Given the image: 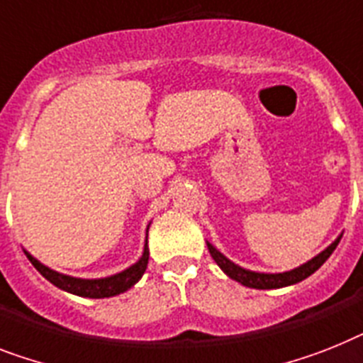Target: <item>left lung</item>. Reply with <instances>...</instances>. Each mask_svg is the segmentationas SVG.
I'll return each instance as SVG.
<instances>
[{
  "label": "left lung",
  "instance_id": "obj_1",
  "mask_svg": "<svg viewBox=\"0 0 363 363\" xmlns=\"http://www.w3.org/2000/svg\"><path fill=\"white\" fill-rule=\"evenodd\" d=\"M341 235L336 239V241L332 242L330 247H326L321 254H317L315 257H311L310 262L302 263L301 267L291 269V271H286V272H256V271H248V269H242L239 265H235L233 262H230L228 257L220 254L217 248L208 242V248H209V254L211 257L215 259L218 267L223 269L226 274H228L232 280L235 282L242 284V286L247 287H254V289H278V287H286V286H293V284H298L302 282L304 278H308L310 274L317 271V269L321 267L323 263L330 257V254L336 250L337 242H340Z\"/></svg>",
  "mask_w": 363,
  "mask_h": 363
}]
</instances>
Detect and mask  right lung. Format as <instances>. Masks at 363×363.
Masks as SVG:
<instances>
[{
    "instance_id": "obj_1",
    "label": "right lung",
    "mask_w": 363,
    "mask_h": 363,
    "mask_svg": "<svg viewBox=\"0 0 363 363\" xmlns=\"http://www.w3.org/2000/svg\"><path fill=\"white\" fill-rule=\"evenodd\" d=\"M148 232V230H146ZM148 238V233H146ZM29 262L35 265L42 277L46 278L48 282H52L53 286H57L62 291H68L72 295L77 296H89V298H106V296H115L121 295V293L128 291L130 287H133L135 284L139 282L140 277L145 274L146 265H148V241L145 242V250H143V256L139 257V262L133 263L131 267H128L125 271L116 272L113 277L107 278H96V280H86V278H76L68 277V274H61V272L53 271V269L46 267L38 262L37 257H33L31 254L26 252Z\"/></svg>"
}]
</instances>
